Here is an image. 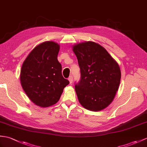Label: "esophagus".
Masks as SVG:
<instances>
[{
    "label": "esophagus",
    "instance_id": "esophagus-1",
    "mask_svg": "<svg viewBox=\"0 0 147 147\" xmlns=\"http://www.w3.org/2000/svg\"><path fill=\"white\" fill-rule=\"evenodd\" d=\"M68 80L69 81V83H70V84H71L73 83V77L72 76H70L69 77V78H68Z\"/></svg>",
    "mask_w": 147,
    "mask_h": 147
}]
</instances>
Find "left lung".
<instances>
[{"mask_svg": "<svg viewBox=\"0 0 147 147\" xmlns=\"http://www.w3.org/2000/svg\"><path fill=\"white\" fill-rule=\"evenodd\" d=\"M80 68L81 80L75 90L81 105L98 111L113 100L121 80V71L116 61L100 44L88 41L73 46Z\"/></svg>", "mask_w": 147, "mask_h": 147, "instance_id": "left-lung-1", "label": "left lung"}]
</instances>
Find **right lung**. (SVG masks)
I'll use <instances>...</instances> for the list:
<instances>
[{"mask_svg":"<svg viewBox=\"0 0 147 147\" xmlns=\"http://www.w3.org/2000/svg\"><path fill=\"white\" fill-rule=\"evenodd\" d=\"M59 48L56 42H44L32 50L22 64V87L30 100L40 107L56 104L69 83L63 78L57 60Z\"/></svg>","mask_w":147,"mask_h":147,"instance_id":"1","label":"right lung"}]
</instances>
